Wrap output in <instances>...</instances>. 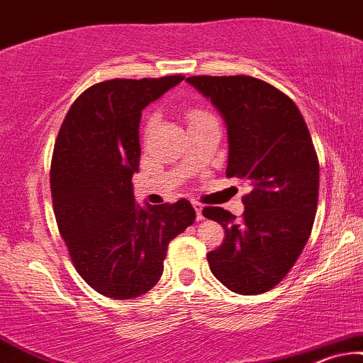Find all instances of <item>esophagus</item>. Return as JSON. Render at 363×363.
Returning a JSON list of instances; mask_svg holds the SVG:
<instances>
[{
  "label": "esophagus",
  "mask_w": 363,
  "mask_h": 363,
  "mask_svg": "<svg viewBox=\"0 0 363 363\" xmlns=\"http://www.w3.org/2000/svg\"><path fill=\"white\" fill-rule=\"evenodd\" d=\"M192 206H194L196 219H197V221H201V219H204V216H203V204H201V203H192Z\"/></svg>",
  "instance_id": "obj_1"
}]
</instances>
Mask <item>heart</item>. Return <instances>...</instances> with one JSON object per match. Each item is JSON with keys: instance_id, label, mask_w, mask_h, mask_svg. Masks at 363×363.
<instances>
[{"instance_id": "b5f03b06", "label": "heart", "mask_w": 363, "mask_h": 363, "mask_svg": "<svg viewBox=\"0 0 363 363\" xmlns=\"http://www.w3.org/2000/svg\"><path fill=\"white\" fill-rule=\"evenodd\" d=\"M208 121H214V118L211 117L208 112H204V110H201V108L187 110V122H189V125H192V123H199V122H208ZM154 123H155V116L149 118L147 127L150 128Z\"/></svg>"}]
</instances>
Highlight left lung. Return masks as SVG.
Segmentation results:
<instances>
[{"label":"left lung","mask_w":363,"mask_h":363,"mask_svg":"<svg viewBox=\"0 0 363 363\" xmlns=\"http://www.w3.org/2000/svg\"><path fill=\"white\" fill-rule=\"evenodd\" d=\"M187 84L226 123V176L251 187L240 221L223 208L203 211L226 233L208 253L209 268L231 291L264 293L286 277L313 228L320 166L308 127L290 97L253 77H189Z\"/></svg>","instance_id":"8db88e82"}]
</instances>
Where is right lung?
Instances as JSON below:
<instances>
[{"label": "right lung", "instance_id": "add662e5", "mask_svg": "<svg viewBox=\"0 0 363 363\" xmlns=\"http://www.w3.org/2000/svg\"><path fill=\"white\" fill-rule=\"evenodd\" d=\"M182 80L100 82L73 102L55 142L50 186L58 231L80 277L113 300L152 290L169 242L196 219L186 199L139 206L132 186L142 110Z\"/></svg>", "mask_w": 363, "mask_h": 363}]
</instances>
